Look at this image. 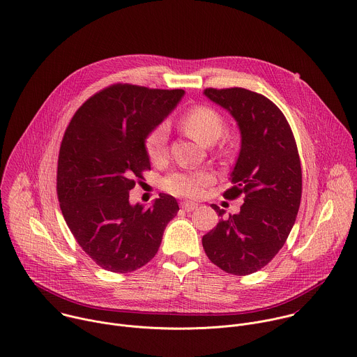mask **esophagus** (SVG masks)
I'll return each mask as SVG.
<instances>
[{"mask_svg": "<svg viewBox=\"0 0 357 357\" xmlns=\"http://www.w3.org/2000/svg\"><path fill=\"white\" fill-rule=\"evenodd\" d=\"M181 207H182L185 211H193V210L197 207V204L193 203V202H183V203H181Z\"/></svg>", "mask_w": 357, "mask_h": 357, "instance_id": "obj_1", "label": "esophagus"}]
</instances>
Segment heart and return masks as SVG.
<instances>
[{"label":"heart","mask_w":357,"mask_h":357,"mask_svg":"<svg viewBox=\"0 0 357 357\" xmlns=\"http://www.w3.org/2000/svg\"><path fill=\"white\" fill-rule=\"evenodd\" d=\"M183 125L190 135L204 144L215 143L224 133L222 116L210 106H195L183 116ZM146 153L151 162L161 164L168 155V128L165 123L154 128L144 140ZM213 176L206 171H176L164 179V189L179 197L202 196Z\"/></svg>","instance_id":"obj_1"}]
</instances>
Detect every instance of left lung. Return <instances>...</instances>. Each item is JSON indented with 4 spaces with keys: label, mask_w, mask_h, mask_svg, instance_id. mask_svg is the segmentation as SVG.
Masks as SVG:
<instances>
[{
    "label": "left lung",
    "mask_w": 357,
    "mask_h": 357,
    "mask_svg": "<svg viewBox=\"0 0 357 357\" xmlns=\"http://www.w3.org/2000/svg\"><path fill=\"white\" fill-rule=\"evenodd\" d=\"M204 95L238 123L241 151L225 199L244 195L229 214L203 235L208 259L227 273L245 276L266 266L284 245L301 202V164L291 128L266 96L245 88H206ZM211 207L222 217L224 210Z\"/></svg>",
    "instance_id": "obj_1"
}]
</instances>
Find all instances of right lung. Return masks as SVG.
<instances>
[{"instance_id":"1","label":"right lung","mask_w":357,"mask_h":357,"mask_svg":"<svg viewBox=\"0 0 357 357\" xmlns=\"http://www.w3.org/2000/svg\"><path fill=\"white\" fill-rule=\"evenodd\" d=\"M183 89L113 84L86 99L70 121L57 162L63 217L84 252L102 269L129 273L149 264L176 215L175 197L132 206L129 192L150 169L144 140Z\"/></svg>"}]
</instances>
